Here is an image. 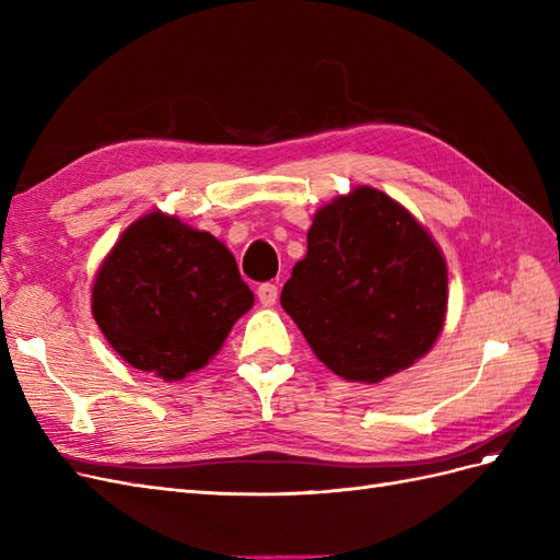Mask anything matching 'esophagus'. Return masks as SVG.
<instances>
[{
	"label": "esophagus",
	"instance_id": "obj_1",
	"mask_svg": "<svg viewBox=\"0 0 560 560\" xmlns=\"http://www.w3.org/2000/svg\"><path fill=\"white\" fill-rule=\"evenodd\" d=\"M257 296L264 306H273V303L278 301V287L273 282H264V284H259Z\"/></svg>",
	"mask_w": 560,
	"mask_h": 560
}]
</instances>
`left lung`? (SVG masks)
<instances>
[{
    "instance_id": "left-lung-1",
    "label": "left lung",
    "mask_w": 560,
    "mask_h": 560,
    "mask_svg": "<svg viewBox=\"0 0 560 560\" xmlns=\"http://www.w3.org/2000/svg\"><path fill=\"white\" fill-rule=\"evenodd\" d=\"M442 249L371 186L319 208L280 303L336 376L381 383L428 354L448 301Z\"/></svg>"
}]
</instances>
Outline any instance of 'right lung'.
Masks as SVG:
<instances>
[{
	"instance_id": "obj_1",
	"label": "right lung",
	"mask_w": 560,
	"mask_h": 560,
	"mask_svg": "<svg viewBox=\"0 0 560 560\" xmlns=\"http://www.w3.org/2000/svg\"><path fill=\"white\" fill-rule=\"evenodd\" d=\"M91 303L100 331L130 366L182 381L214 358L254 294L224 243L149 212L107 254Z\"/></svg>"
}]
</instances>
